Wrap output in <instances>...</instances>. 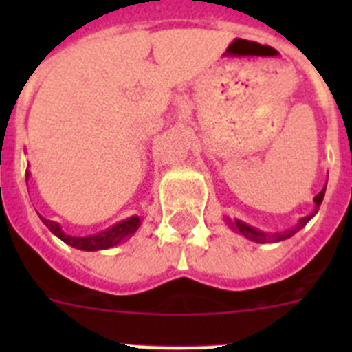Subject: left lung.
<instances>
[{
  "instance_id": "obj_1",
  "label": "left lung",
  "mask_w": 352,
  "mask_h": 352,
  "mask_svg": "<svg viewBox=\"0 0 352 352\" xmlns=\"http://www.w3.org/2000/svg\"><path fill=\"white\" fill-rule=\"evenodd\" d=\"M324 192H326V186L322 188L321 192H319V194L316 195V197H314V203H316L317 210H319V206H321L322 197H324ZM312 217H314V213L309 214V217H305V219L301 220V222L298 223V227H294V229H289V231H285V232H275V234H268V232H263V231H259V229H254V227L247 226V223H243L241 220H234V222H229V223H231L234 229H238V232H241L245 238L250 239V241H256V243H275V241H282V239L291 238V236L294 234L298 229H301V227L309 222Z\"/></svg>"
}]
</instances>
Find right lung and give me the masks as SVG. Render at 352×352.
Returning <instances> with one entry per match:
<instances>
[{
    "mask_svg": "<svg viewBox=\"0 0 352 352\" xmlns=\"http://www.w3.org/2000/svg\"><path fill=\"white\" fill-rule=\"evenodd\" d=\"M40 220H42V222L49 227V231H51L52 234H56L60 239H63L67 245H70V247H74V248H79V250H89V252L105 250V248H111V247H114V245L121 243L123 239H126L129 236H132L133 232L138 231V227L141 226V220H139V217H132V219L125 220V222L116 223V226H113L111 229H107V231L98 232V234H95V236L76 238V236L65 234V232L61 231L60 223L43 219V217H40Z\"/></svg>",
    "mask_w": 352,
    "mask_h": 352,
    "instance_id": "1",
    "label": "right lung"
}]
</instances>
